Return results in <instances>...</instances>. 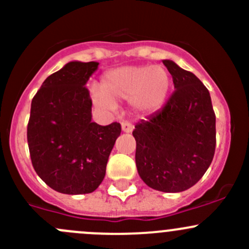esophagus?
Instances as JSON below:
<instances>
[{"label": "esophagus", "mask_w": 249, "mask_h": 249, "mask_svg": "<svg viewBox=\"0 0 249 249\" xmlns=\"http://www.w3.org/2000/svg\"><path fill=\"white\" fill-rule=\"evenodd\" d=\"M132 129H134V125H132L130 122H127V120H125V122L122 123V130L124 132H126V134L131 132Z\"/></svg>", "instance_id": "esophagus-1"}]
</instances>
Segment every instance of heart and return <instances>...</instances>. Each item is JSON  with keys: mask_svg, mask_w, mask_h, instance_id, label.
<instances>
[{"mask_svg": "<svg viewBox=\"0 0 249 249\" xmlns=\"http://www.w3.org/2000/svg\"><path fill=\"white\" fill-rule=\"evenodd\" d=\"M171 80L164 67L124 66L108 71L101 80V89H94L95 104L114 109L115 102L130 100L140 112H153L164 105Z\"/></svg>", "mask_w": 249, "mask_h": 249, "instance_id": "heart-1", "label": "heart"}]
</instances>
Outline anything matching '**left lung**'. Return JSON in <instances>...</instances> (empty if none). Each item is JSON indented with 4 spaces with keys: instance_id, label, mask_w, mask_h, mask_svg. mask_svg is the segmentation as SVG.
I'll list each match as a JSON object with an SVG mask.
<instances>
[{
    "instance_id": "left-lung-1",
    "label": "left lung",
    "mask_w": 249,
    "mask_h": 249,
    "mask_svg": "<svg viewBox=\"0 0 249 249\" xmlns=\"http://www.w3.org/2000/svg\"><path fill=\"white\" fill-rule=\"evenodd\" d=\"M175 91L165 106L132 131L136 166L148 187L179 193L196 184L215 150V114L210 91L194 73L164 60Z\"/></svg>"
}]
</instances>
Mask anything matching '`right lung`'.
Wrapping results in <instances>:
<instances>
[{
	"label": "right lung",
	"instance_id": "1",
	"mask_svg": "<svg viewBox=\"0 0 249 249\" xmlns=\"http://www.w3.org/2000/svg\"><path fill=\"white\" fill-rule=\"evenodd\" d=\"M99 62L72 61L50 74L31 102L27 143L41 179L62 194H89L106 175L108 157L122 132L119 123L91 122L85 84Z\"/></svg>",
	"mask_w": 249,
	"mask_h": 249
}]
</instances>
